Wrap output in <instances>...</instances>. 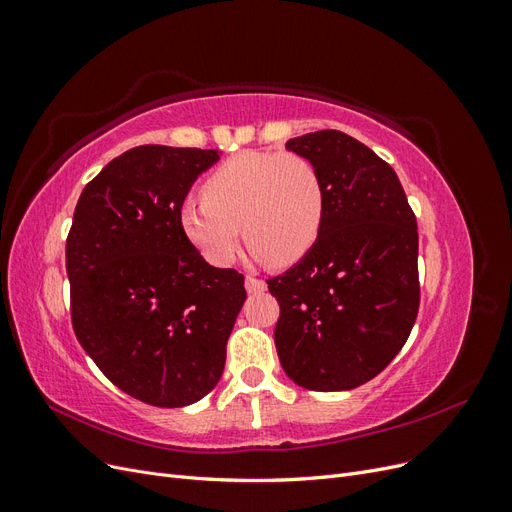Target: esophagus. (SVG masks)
<instances>
[{
  "mask_svg": "<svg viewBox=\"0 0 512 512\" xmlns=\"http://www.w3.org/2000/svg\"><path fill=\"white\" fill-rule=\"evenodd\" d=\"M245 288H247V292H265L267 284L258 280V277H254V275H247L245 277Z\"/></svg>",
  "mask_w": 512,
  "mask_h": 512,
  "instance_id": "34e87169",
  "label": "esophagus"
}]
</instances>
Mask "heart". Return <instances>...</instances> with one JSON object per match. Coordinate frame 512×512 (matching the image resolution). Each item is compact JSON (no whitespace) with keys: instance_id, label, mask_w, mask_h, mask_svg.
<instances>
[{"instance_id":"b5f03b06","label":"heart","mask_w":512,"mask_h":512,"mask_svg":"<svg viewBox=\"0 0 512 512\" xmlns=\"http://www.w3.org/2000/svg\"><path fill=\"white\" fill-rule=\"evenodd\" d=\"M200 192L203 198L181 205L179 222L218 267L235 260L241 232L256 258L294 265L318 241L327 211L320 170L301 153L241 151L215 168Z\"/></svg>"}]
</instances>
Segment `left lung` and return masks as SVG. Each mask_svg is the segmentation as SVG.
<instances>
[{"mask_svg":"<svg viewBox=\"0 0 512 512\" xmlns=\"http://www.w3.org/2000/svg\"><path fill=\"white\" fill-rule=\"evenodd\" d=\"M324 181L320 237L297 265L267 280L280 303L275 348L309 391H350L404 348L421 303L418 230L395 170L356 138L320 130L290 138Z\"/></svg>","mask_w":512,"mask_h":512,"instance_id":"left-lung-1","label":"left lung"}]
</instances>
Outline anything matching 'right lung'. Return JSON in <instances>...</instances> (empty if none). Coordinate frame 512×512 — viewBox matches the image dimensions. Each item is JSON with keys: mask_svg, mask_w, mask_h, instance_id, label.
Listing matches in <instances>:
<instances>
[{"mask_svg": "<svg viewBox=\"0 0 512 512\" xmlns=\"http://www.w3.org/2000/svg\"><path fill=\"white\" fill-rule=\"evenodd\" d=\"M218 160V149L134 147L74 209L66 271L76 339L149 406H190L220 382L245 301L243 275L211 267L179 222L192 183Z\"/></svg>", "mask_w": 512, "mask_h": 512, "instance_id": "add662e5", "label": "right lung"}]
</instances>
